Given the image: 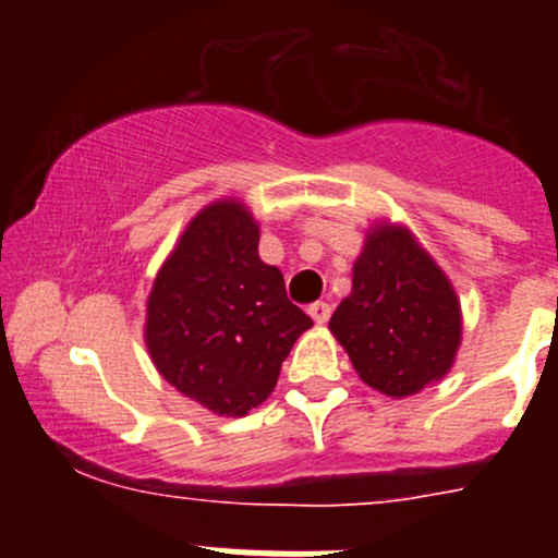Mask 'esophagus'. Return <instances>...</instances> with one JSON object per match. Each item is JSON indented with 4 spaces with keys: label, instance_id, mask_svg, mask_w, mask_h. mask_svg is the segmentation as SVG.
I'll return each mask as SVG.
<instances>
[{
    "label": "esophagus",
    "instance_id": "1",
    "mask_svg": "<svg viewBox=\"0 0 558 558\" xmlns=\"http://www.w3.org/2000/svg\"><path fill=\"white\" fill-rule=\"evenodd\" d=\"M310 315L317 325H325L332 315V306L328 304V301H315V304H310Z\"/></svg>",
    "mask_w": 558,
    "mask_h": 558
}]
</instances>
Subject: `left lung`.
Returning a JSON list of instances; mask_svg holds the SVG:
<instances>
[{
	"label": "left lung",
	"mask_w": 558,
	"mask_h": 558,
	"mask_svg": "<svg viewBox=\"0 0 558 558\" xmlns=\"http://www.w3.org/2000/svg\"><path fill=\"white\" fill-rule=\"evenodd\" d=\"M330 330L367 386L401 399L451 369L462 315L451 283L414 235L383 226L367 235Z\"/></svg>",
	"instance_id": "1"
}]
</instances>
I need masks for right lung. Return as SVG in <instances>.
Segmentation results:
<instances>
[{
  "mask_svg": "<svg viewBox=\"0 0 558 558\" xmlns=\"http://www.w3.org/2000/svg\"><path fill=\"white\" fill-rule=\"evenodd\" d=\"M257 246L259 228L243 204H209L189 222L146 304V345L159 375L222 417L259 407L312 328Z\"/></svg>",
  "mask_w": 558,
  "mask_h": 558,
  "instance_id": "obj_1",
  "label": "right lung"
}]
</instances>
